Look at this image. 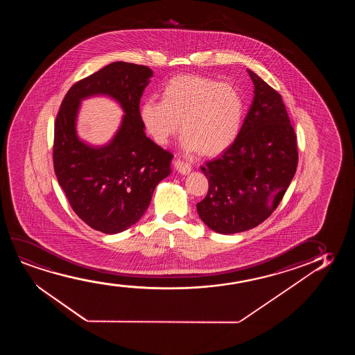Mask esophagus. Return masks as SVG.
I'll use <instances>...</instances> for the list:
<instances>
[{
    "label": "esophagus",
    "instance_id": "obj_1",
    "mask_svg": "<svg viewBox=\"0 0 355 355\" xmlns=\"http://www.w3.org/2000/svg\"><path fill=\"white\" fill-rule=\"evenodd\" d=\"M173 166H175V170L180 172V175H188L190 171H191V166L188 162L180 160V159L173 161Z\"/></svg>",
    "mask_w": 355,
    "mask_h": 355
}]
</instances>
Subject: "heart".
I'll return each mask as SVG.
<instances>
[{
    "instance_id": "heart-1",
    "label": "heart",
    "mask_w": 355,
    "mask_h": 355,
    "mask_svg": "<svg viewBox=\"0 0 355 355\" xmlns=\"http://www.w3.org/2000/svg\"><path fill=\"white\" fill-rule=\"evenodd\" d=\"M245 116L243 93L229 83L201 75H178L161 91L160 101L146 99L139 120L156 144L165 146L184 132L182 146L201 155L216 156L236 141Z\"/></svg>"
}]
</instances>
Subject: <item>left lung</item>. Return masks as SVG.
Returning <instances> with one entry per match:
<instances>
[{"label":"left lung","instance_id":"obj_1","mask_svg":"<svg viewBox=\"0 0 355 355\" xmlns=\"http://www.w3.org/2000/svg\"><path fill=\"white\" fill-rule=\"evenodd\" d=\"M254 97L236 141L201 166L209 180L198 214L209 228L235 234L257 227L280 204L298 164L297 136L277 91L248 70Z\"/></svg>","mask_w":355,"mask_h":355}]
</instances>
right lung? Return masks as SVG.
I'll return each mask as SVG.
<instances>
[{"label":"right lung","mask_w":355,"mask_h":355,"mask_svg":"<svg viewBox=\"0 0 355 355\" xmlns=\"http://www.w3.org/2000/svg\"><path fill=\"white\" fill-rule=\"evenodd\" d=\"M151 76L146 65L109 64L73 83L54 122L59 185L73 212L102 233H120L138 222L157 183L171 173L173 155L146 136L139 120V102ZM94 94L116 98L125 112L117 136L103 148L86 146L74 130L80 99Z\"/></svg>","instance_id":"right-lung-1"}]
</instances>
